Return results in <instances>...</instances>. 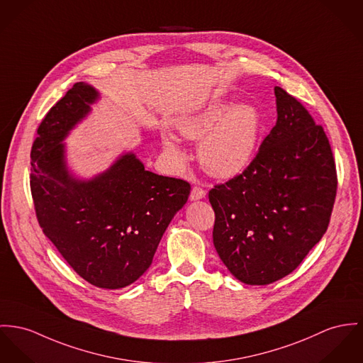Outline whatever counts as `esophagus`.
Wrapping results in <instances>:
<instances>
[{
    "label": "esophagus",
    "instance_id": "1",
    "mask_svg": "<svg viewBox=\"0 0 363 363\" xmlns=\"http://www.w3.org/2000/svg\"><path fill=\"white\" fill-rule=\"evenodd\" d=\"M206 196V191L203 189V188H200V186H194L192 188V192H191V200H200V199H203Z\"/></svg>",
    "mask_w": 363,
    "mask_h": 363
}]
</instances>
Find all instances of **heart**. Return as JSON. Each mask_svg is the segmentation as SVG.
Returning a JSON list of instances; mask_svg holds the SVG:
<instances>
[{
  "instance_id": "heart-1",
  "label": "heart",
  "mask_w": 363,
  "mask_h": 363,
  "mask_svg": "<svg viewBox=\"0 0 363 363\" xmlns=\"http://www.w3.org/2000/svg\"><path fill=\"white\" fill-rule=\"evenodd\" d=\"M178 128L185 138L200 140L199 159L207 172L229 178L250 164L259 142L262 120L252 105H233L218 99L181 120ZM163 146L177 162L184 160V153L171 134L163 135Z\"/></svg>"
}]
</instances>
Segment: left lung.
Masks as SVG:
<instances>
[{
	"label": "left lung",
	"instance_id": "1",
	"mask_svg": "<svg viewBox=\"0 0 363 363\" xmlns=\"http://www.w3.org/2000/svg\"><path fill=\"white\" fill-rule=\"evenodd\" d=\"M278 120L245 171L208 192L213 242L246 284L291 274L325 235L335 206V157L322 125L275 86Z\"/></svg>",
	"mask_w": 363,
	"mask_h": 363
}]
</instances>
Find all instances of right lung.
<instances>
[{
    "mask_svg": "<svg viewBox=\"0 0 363 363\" xmlns=\"http://www.w3.org/2000/svg\"><path fill=\"white\" fill-rule=\"evenodd\" d=\"M98 98L94 86L76 83L47 113L30 153V189L38 223L66 262L88 283L113 290L150 267L191 185L146 171L134 153L89 181L74 178L60 142Z\"/></svg>",
    "mask_w": 363,
    "mask_h": 363,
    "instance_id": "add662e5",
    "label": "right lung"
}]
</instances>
